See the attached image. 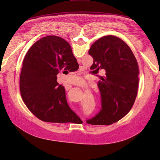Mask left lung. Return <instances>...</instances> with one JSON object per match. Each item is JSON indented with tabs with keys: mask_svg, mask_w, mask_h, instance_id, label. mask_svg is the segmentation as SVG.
Wrapping results in <instances>:
<instances>
[{
	"mask_svg": "<svg viewBox=\"0 0 160 160\" xmlns=\"http://www.w3.org/2000/svg\"><path fill=\"white\" fill-rule=\"evenodd\" d=\"M91 69L105 70L98 86L101 108L95 117L87 119L92 125H110L126 115L135 102L138 88L139 68L129 46L119 38L108 35L91 45Z\"/></svg>",
	"mask_w": 160,
	"mask_h": 160,
	"instance_id": "obj_1",
	"label": "left lung"
}]
</instances>
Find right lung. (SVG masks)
I'll use <instances>...</instances> for the list:
<instances>
[{"instance_id": "obj_1", "label": "right lung", "mask_w": 160, "mask_h": 160, "mask_svg": "<svg viewBox=\"0 0 160 160\" xmlns=\"http://www.w3.org/2000/svg\"><path fill=\"white\" fill-rule=\"evenodd\" d=\"M78 68L63 38L51 35L37 41L27 52L20 76L21 94L28 109L43 122L83 123L67 103L64 87L57 81L61 70Z\"/></svg>"}]
</instances>
